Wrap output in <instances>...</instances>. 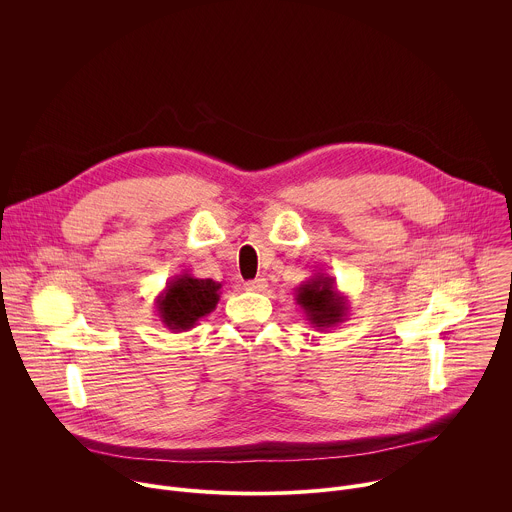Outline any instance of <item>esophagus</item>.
<instances>
[{
  "instance_id": "obj_1",
  "label": "esophagus",
  "mask_w": 512,
  "mask_h": 512,
  "mask_svg": "<svg viewBox=\"0 0 512 512\" xmlns=\"http://www.w3.org/2000/svg\"><path fill=\"white\" fill-rule=\"evenodd\" d=\"M245 289H249V291H265L267 289V279L265 277L251 279V281L245 283Z\"/></svg>"
}]
</instances>
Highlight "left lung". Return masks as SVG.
I'll list each match as a JSON object with an SVG mask.
<instances>
[{"label":"left lung","instance_id":"8db88e82","mask_svg":"<svg viewBox=\"0 0 512 512\" xmlns=\"http://www.w3.org/2000/svg\"><path fill=\"white\" fill-rule=\"evenodd\" d=\"M296 304L304 310L312 328L328 330L338 326L348 316V300L336 287V279L326 273H316L296 289Z\"/></svg>","mask_w":512,"mask_h":512}]
</instances>
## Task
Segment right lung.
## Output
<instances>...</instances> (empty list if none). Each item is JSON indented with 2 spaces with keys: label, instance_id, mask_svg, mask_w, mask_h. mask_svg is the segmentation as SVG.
<instances>
[{
  "label": "right lung",
  "instance_id": "1",
  "mask_svg": "<svg viewBox=\"0 0 512 512\" xmlns=\"http://www.w3.org/2000/svg\"><path fill=\"white\" fill-rule=\"evenodd\" d=\"M223 283L198 279L188 271L174 275L156 298L160 322L172 332H186L208 316L221 300Z\"/></svg>",
  "mask_w": 512,
  "mask_h": 512
}]
</instances>
